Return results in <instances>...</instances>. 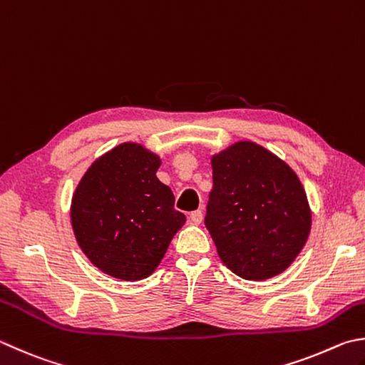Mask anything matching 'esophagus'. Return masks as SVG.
<instances>
[{
	"label": "esophagus",
	"mask_w": 365,
	"mask_h": 365,
	"mask_svg": "<svg viewBox=\"0 0 365 365\" xmlns=\"http://www.w3.org/2000/svg\"><path fill=\"white\" fill-rule=\"evenodd\" d=\"M189 219H190V222H192V224H200V222L203 221V212H202L200 210L192 211V212H190V216H189Z\"/></svg>",
	"instance_id": "34e87169"
}]
</instances>
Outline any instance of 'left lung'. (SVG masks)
<instances>
[{
  "mask_svg": "<svg viewBox=\"0 0 365 365\" xmlns=\"http://www.w3.org/2000/svg\"><path fill=\"white\" fill-rule=\"evenodd\" d=\"M212 189L205 225L227 268L262 281L284 272L312 229V211L297 175L251 141L212 155Z\"/></svg>",
  "mask_w": 365,
  "mask_h": 365,
  "instance_id": "1",
  "label": "left lung"
}]
</instances>
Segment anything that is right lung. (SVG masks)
Segmentation results:
<instances>
[{"label":"right lung","mask_w":365,"mask_h":365,"mask_svg":"<svg viewBox=\"0 0 365 365\" xmlns=\"http://www.w3.org/2000/svg\"><path fill=\"white\" fill-rule=\"evenodd\" d=\"M159 167V157L141 144L123 143L95 160L76 187V240L109 277L148 278L185 222L173 192L155 176Z\"/></svg>","instance_id":"obj_1"}]
</instances>
